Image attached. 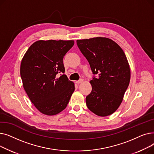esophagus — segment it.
<instances>
[{
    "label": "esophagus",
    "mask_w": 154,
    "mask_h": 154,
    "mask_svg": "<svg viewBox=\"0 0 154 154\" xmlns=\"http://www.w3.org/2000/svg\"><path fill=\"white\" fill-rule=\"evenodd\" d=\"M83 81H84V80H83L82 79H80V80H77V81H76V83H77V84H81V83H82V82H83Z\"/></svg>",
    "instance_id": "34e87169"
}]
</instances>
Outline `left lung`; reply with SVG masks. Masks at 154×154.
Returning a JSON list of instances; mask_svg holds the SVG:
<instances>
[{
    "instance_id": "left-lung-1",
    "label": "left lung",
    "mask_w": 154,
    "mask_h": 154,
    "mask_svg": "<svg viewBox=\"0 0 154 154\" xmlns=\"http://www.w3.org/2000/svg\"><path fill=\"white\" fill-rule=\"evenodd\" d=\"M80 51L88 60L94 74L91 94L86 97L88 109L97 116L112 114L122 103L131 80L126 55L116 42L97 37L77 40Z\"/></svg>"
}]
</instances>
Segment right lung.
Here are the masks:
<instances>
[{
	"label": "right lung",
	"instance_id": "obj_1",
	"mask_svg": "<svg viewBox=\"0 0 154 154\" xmlns=\"http://www.w3.org/2000/svg\"><path fill=\"white\" fill-rule=\"evenodd\" d=\"M74 40H40L24 54L20 73L24 90L37 109L46 116H55L66 108L75 90L74 83L65 72L64 55Z\"/></svg>",
	"mask_w": 154,
	"mask_h": 154
}]
</instances>
